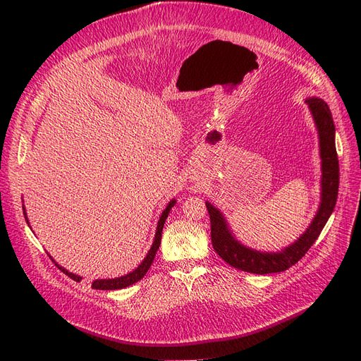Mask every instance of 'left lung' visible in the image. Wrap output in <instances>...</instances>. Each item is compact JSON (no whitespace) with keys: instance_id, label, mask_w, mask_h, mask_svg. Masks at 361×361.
Listing matches in <instances>:
<instances>
[{"instance_id":"obj_1","label":"left lung","mask_w":361,"mask_h":361,"mask_svg":"<svg viewBox=\"0 0 361 361\" xmlns=\"http://www.w3.org/2000/svg\"><path fill=\"white\" fill-rule=\"evenodd\" d=\"M305 104L313 116L319 137L321 154V203L310 226L297 241L280 251H257L241 244L232 233L224 215L214 204L206 202L211 216V238L214 250L228 265L251 274H271L281 272L307 253L321 235L324 226L334 211L338 192V159L336 152V128L329 105L321 97H307Z\"/></svg>"}]
</instances>
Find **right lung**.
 I'll return each instance as SVG.
<instances>
[{
	"instance_id": "right-lung-1",
	"label": "right lung",
	"mask_w": 361,
	"mask_h": 361,
	"mask_svg": "<svg viewBox=\"0 0 361 361\" xmlns=\"http://www.w3.org/2000/svg\"><path fill=\"white\" fill-rule=\"evenodd\" d=\"M174 203H176V200H174V199H173V200H170V202H169V204H167V207H166V209L162 211V214H161V216H159L158 226H157V233H155L154 244H152L150 250L147 251V255H146L145 260L141 262V264H140V265H138L133 272H129V274H126V276L117 277V279H102V280H94V281L92 283V288H93V289H99V290L123 289V288H128V286H130V285H134V283H137L138 280H141V279H143V277L146 276V272L149 271V268H150V265H152V262H154V259H155L157 251H158V248H159V245H161V233H162V227H164V223H166L167 216H169V214H170V211H171V207L174 206ZM23 207H24L25 220H27V223H28L27 212H25V206H23ZM51 259H52V257H51ZM52 260H54V259H52ZM54 262H56V260H54ZM56 265L59 267V269H60V271H63L64 274H66L68 277H71L72 280H75V281H81V279H82V277L73 274V272H69L68 269H64V268H63V267H60L59 264H56Z\"/></svg>"
}]
</instances>
